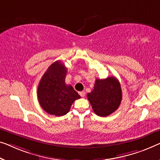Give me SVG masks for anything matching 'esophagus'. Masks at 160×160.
Returning <instances> with one entry per match:
<instances>
[{"mask_svg": "<svg viewBox=\"0 0 160 160\" xmlns=\"http://www.w3.org/2000/svg\"><path fill=\"white\" fill-rule=\"evenodd\" d=\"M79 94L81 97H85V92L84 91H80V92H79Z\"/></svg>", "mask_w": 160, "mask_h": 160, "instance_id": "1", "label": "esophagus"}]
</instances>
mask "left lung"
Instances as JSON below:
<instances>
[{
  "label": "left lung",
  "instance_id": "obj_1",
  "mask_svg": "<svg viewBox=\"0 0 160 160\" xmlns=\"http://www.w3.org/2000/svg\"><path fill=\"white\" fill-rule=\"evenodd\" d=\"M92 110L98 116L105 117L117 110L122 100V91L115 77L95 80L93 90L87 94Z\"/></svg>",
  "mask_w": 160,
  "mask_h": 160
}]
</instances>
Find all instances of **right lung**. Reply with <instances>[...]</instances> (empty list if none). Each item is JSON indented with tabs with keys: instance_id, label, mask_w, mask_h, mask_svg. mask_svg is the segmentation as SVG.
I'll list each match as a JSON object with an SVG mask.
<instances>
[{
	"instance_id": "obj_1",
	"label": "right lung",
	"mask_w": 160,
	"mask_h": 160,
	"mask_svg": "<svg viewBox=\"0 0 160 160\" xmlns=\"http://www.w3.org/2000/svg\"><path fill=\"white\" fill-rule=\"evenodd\" d=\"M67 72L64 64L57 61L49 67L38 85L39 103L44 111L51 115H65L73 102L80 98L70 85L65 83Z\"/></svg>"
}]
</instances>
